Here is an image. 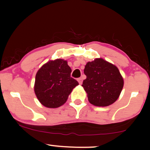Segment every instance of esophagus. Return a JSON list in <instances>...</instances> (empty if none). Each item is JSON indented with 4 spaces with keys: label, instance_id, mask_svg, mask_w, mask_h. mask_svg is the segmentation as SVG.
I'll return each mask as SVG.
<instances>
[{
    "label": "esophagus",
    "instance_id": "esophagus-1",
    "mask_svg": "<svg viewBox=\"0 0 150 150\" xmlns=\"http://www.w3.org/2000/svg\"><path fill=\"white\" fill-rule=\"evenodd\" d=\"M77 81H78V82H79V84H80V85H82V79L81 78V77H80V78L77 79Z\"/></svg>",
    "mask_w": 150,
    "mask_h": 150
}]
</instances>
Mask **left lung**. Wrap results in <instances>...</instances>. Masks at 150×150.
<instances>
[{
    "label": "left lung",
    "instance_id": "1",
    "mask_svg": "<svg viewBox=\"0 0 150 150\" xmlns=\"http://www.w3.org/2000/svg\"><path fill=\"white\" fill-rule=\"evenodd\" d=\"M84 73L87 78L82 86L90 104L107 106L118 99L124 82L116 65L102 58H96L86 64Z\"/></svg>",
    "mask_w": 150,
    "mask_h": 150
}]
</instances>
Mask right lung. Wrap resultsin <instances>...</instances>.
Returning <instances> with one entry per match:
<instances>
[{"label": "right lung", "instance_id": "add662e5", "mask_svg": "<svg viewBox=\"0 0 150 150\" xmlns=\"http://www.w3.org/2000/svg\"><path fill=\"white\" fill-rule=\"evenodd\" d=\"M72 70L63 59L49 61L36 74L34 92L38 100L48 108H58L66 102L73 89L79 85L70 77Z\"/></svg>", "mask_w": 150, "mask_h": 150}]
</instances>
